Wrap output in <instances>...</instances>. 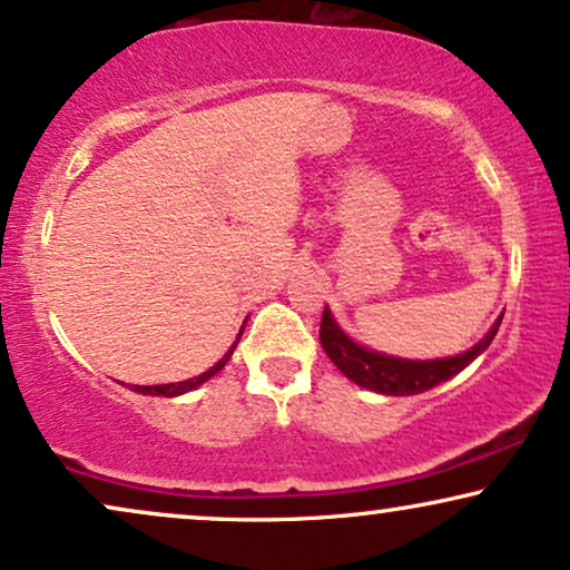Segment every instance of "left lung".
Returning a JSON list of instances; mask_svg holds the SVG:
<instances>
[{
	"mask_svg": "<svg viewBox=\"0 0 570 570\" xmlns=\"http://www.w3.org/2000/svg\"><path fill=\"white\" fill-rule=\"evenodd\" d=\"M500 322L502 316L494 320L490 332L479 340L474 348L458 353V356L413 361L387 356V353H376L372 348H366V345H358L356 340H351L343 330H340L335 316H332L330 308L324 306L320 340L332 364L348 376L351 382H356L358 387H366L372 390V393L382 395H419L438 387L440 382H448L450 376L463 372L476 356H482V353L490 348L494 335H498Z\"/></svg>",
	"mask_w": 570,
	"mask_h": 570,
	"instance_id": "1",
	"label": "left lung"
}]
</instances>
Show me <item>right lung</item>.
I'll return each mask as SVG.
<instances>
[{"label":"right lung","instance_id":"right-lung-1","mask_svg":"<svg viewBox=\"0 0 570 570\" xmlns=\"http://www.w3.org/2000/svg\"><path fill=\"white\" fill-rule=\"evenodd\" d=\"M240 335H243V327H240V332H238V337H235V343L230 345V351H227L225 356H222V358L217 361V364H214L212 368H206L204 374L194 376V380H186V382H169V384H130V390H132V393H140V395H161V397H177V395H186V393H190V390H196L198 384H204L206 380H212L214 374H217V372H222V368H225V364H227V361H230V356H233L235 345L240 343Z\"/></svg>","mask_w":570,"mask_h":570}]
</instances>
